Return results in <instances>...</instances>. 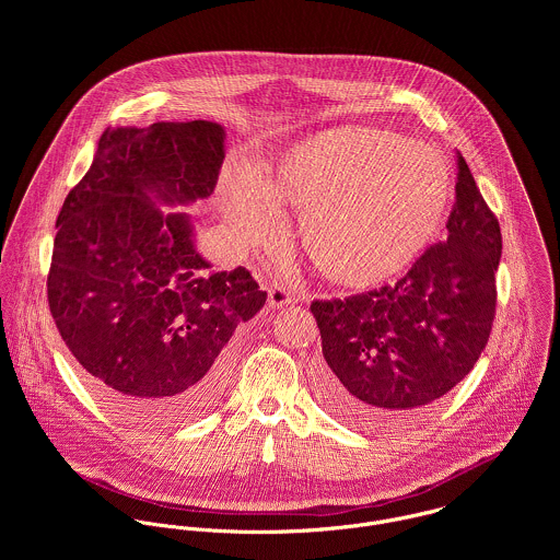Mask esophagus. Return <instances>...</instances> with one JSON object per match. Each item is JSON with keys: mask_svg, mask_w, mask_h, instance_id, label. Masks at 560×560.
Returning <instances> with one entry per match:
<instances>
[{"mask_svg": "<svg viewBox=\"0 0 560 560\" xmlns=\"http://www.w3.org/2000/svg\"><path fill=\"white\" fill-rule=\"evenodd\" d=\"M295 302V295H291L289 289H284L282 284H273L269 289V306L271 308H282V306H289Z\"/></svg>", "mask_w": 560, "mask_h": 560, "instance_id": "obj_1", "label": "esophagus"}]
</instances>
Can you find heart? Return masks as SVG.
Here are the masks:
<instances>
[{"instance_id":"obj_1","label":"heart","mask_w":560,"mask_h":560,"mask_svg":"<svg viewBox=\"0 0 560 560\" xmlns=\"http://www.w3.org/2000/svg\"><path fill=\"white\" fill-rule=\"evenodd\" d=\"M453 198L446 160L384 129L338 127L295 144L265 183L226 176L224 213L243 240L284 233L281 202L304 213V243L329 280L364 289L409 267L435 240Z\"/></svg>"}]
</instances>
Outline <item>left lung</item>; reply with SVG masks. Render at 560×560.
Here are the masks:
<instances>
[{"label":"left lung","mask_w":560,"mask_h":560,"mask_svg":"<svg viewBox=\"0 0 560 560\" xmlns=\"http://www.w3.org/2000/svg\"><path fill=\"white\" fill-rule=\"evenodd\" d=\"M446 229L397 284L311 304L325 358L317 393L340 420L399 427L475 369L495 317L502 235L462 153Z\"/></svg>","instance_id":"left-lung-1"}]
</instances>
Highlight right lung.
I'll list each match as a JSON object with an SVG mask.
<instances>
[{
    "instance_id": "obj_1",
    "label": "right lung",
    "mask_w": 560,
    "mask_h": 560,
    "mask_svg": "<svg viewBox=\"0 0 560 560\" xmlns=\"http://www.w3.org/2000/svg\"><path fill=\"white\" fill-rule=\"evenodd\" d=\"M222 161L215 122L107 129L58 215L51 317L92 393L147 427L183 424L215 405L224 347L267 300L245 267L211 271L187 215H163L149 198H207Z\"/></svg>"
}]
</instances>
